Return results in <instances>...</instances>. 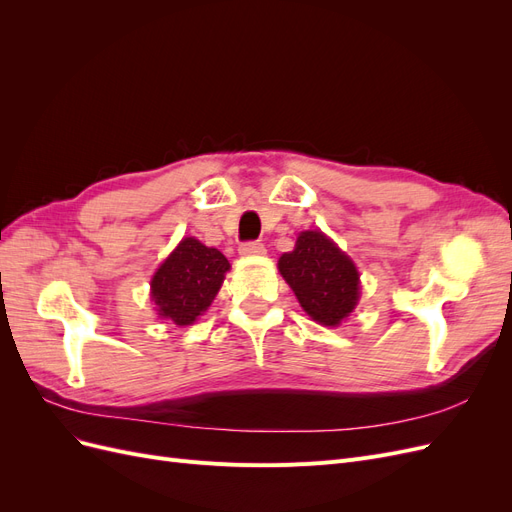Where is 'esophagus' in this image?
<instances>
[{
  "mask_svg": "<svg viewBox=\"0 0 512 512\" xmlns=\"http://www.w3.org/2000/svg\"><path fill=\"white\" fill-rule=\"evenodd\" d=\"M239 254H241V256H260V254H265V245L258 243V241H247V243H241V247H239Z\"/></svg>",
  "mask_w": 512,
  "mask_h": 512,
  "instance_id": "obj_1",
  "label": "esophagus"
}]
</instances>
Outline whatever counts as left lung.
Here are the masks:
<instances>
[{"label": "left lung", "mask_w": 512, "mask_h": 512, "mask_svg": "<svg viewBox=\"0 0 512 512\" xmlns=\"http://www.w3.org/2000/svg\"><path fill=\"white\" fill-rule=\"evenodd\" d=\"M277 269L305 312L324 327H337L359 303V271L320 230L301 232Z\"/></svg>", "instance_id": "left-lung-1"}]
</instances>
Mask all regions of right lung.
Instances as JSON below:
<instances>
[{"label": "right lung", "mask_w": 512, "mask_h": 512, "mask_svg": "<svg viewBox=\"0 0 512 512\" xmlns=\"http://www.w3.org/2000/svg\"><path fill=\"white\" fill-rule=\"evenodd\" d=\"M230 269L226 256L194 237H185L151 280V301L162 318L188 327L207 312Z\"/></svg>", "instance_id": "add662e5"}]
</instances>
